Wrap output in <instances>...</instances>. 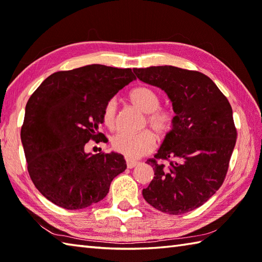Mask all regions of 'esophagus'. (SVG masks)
<instances>
[{"mask_svg": "<svg viewBox=\"0 0 262 262\" xmlns=\"http://www.w3.org/2000/svg\"><path fill=\"white\" fill-rule=\"evenodd\" d=\"M140 163V162H137V161H132V160H126V164H127V168L128 169H133V168H135V166Z\"/></svg>", "mask_w": 262, "mask_h": 262, "instance_id": "1", "label": "esophagus"}]
</instances>
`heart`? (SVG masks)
Returning <instances> with one entry per match:
<instances>
[{"mask_svg":"<svg viewBox=\"0 0 262 262\" xmlns=\"http://www.w3.org/2000/svg\"><path fill=\"white\" fill-rule=\"evenodd\" d=\"M130 101L146 114V122L159 138H164L173 127L174 116L170 110L160 108V96L148 86L134 88L129 93ZM117 102L109 99L102 110L103 124L113 128L116 124ZM148 129L140 133L118 132L111 137L110 145L115 152L128 159H136L149 153L155 145V136Z\"/></svg>","mask_w":262,"mask_h":262,"instance_id":"1","label":"heart"}]
</instances>
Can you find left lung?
Segmentation results:
<instances>
[{"label":"left lung","instance_id":"8db88e82","mask_svg":"<svg viewBox=\"0 0 262 262\" xmlns=\"http://www.w3.org/2000/svg\"><path fill=\"white\" fill-rule=\"evenodd\" d=\"M141 81L168 94L174 122L154 158L143 197L154 208L181 215L205 204L223 185L236 142L229 100L207 75L176 66L134 69Z\"/></svg>","mask_w":262,"mask_h":262}]
</instances>
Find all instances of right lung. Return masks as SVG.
<instances>
[{
  "instance_id": "obj_1",
  "label": "right lung",
  "mask_w": 262,
  "mask_h": 262,
  "mask_svg": "<svg viewBox=\"0 0 262 262\" xmlns=\"http://www.w3.org/2000/svg\"><path fill=\"white\" fill-rule=\"evenodd\" d=\"M136 76L130 69L92 64L48 76L26 105L21 142L30 179L43 197L66 209H82L109 192L126 169L118 153L84 152L99 132L105 102Z\"/></svg>"
}]
</instances>
